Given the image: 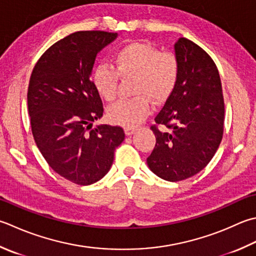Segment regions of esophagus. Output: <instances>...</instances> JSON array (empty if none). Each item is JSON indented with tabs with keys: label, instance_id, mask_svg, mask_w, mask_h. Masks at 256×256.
Here are the masks:
<instances>
[{
	"label": "esophagus",
	"instance_id": "obj_1",
	"mask_svg": "<svg viewBox=\"0 0 256 256\" xmlns=\"http://www.w3.org/2000/svg\"><path fill=\"white\" fill-rule=\"evenodd\" d=\"M124 131H125V134H126V135H132L135 131H136V128H135V126H128V125H126V126L124 128Z\"/></svg>",
	"mask_w": 256,
	"mask_h": 256
}]
</instances>
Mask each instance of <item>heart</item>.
Returning a JSON list of instances; mask_svg holds the SVG:
<instances>
[{
	"label": "heart",
	"instance_id": "obj_1",
	"mask_svg": "<svg viewBox=\"0 0 256 256\" xmlns=\"http://www.w3.org/2000/svg\"><path fill=\"white\" fill-rule=\"evenodd\" d=\"M180 72V61L174 53L161 52L150 43L133 42L115 52L113 66L98 64L93 71L92 81L105 101L114 102L118 95L120 78H134L133 94L136 96L123 100L108 112L112 122L132 126L150 113V100L160 103L173 93Z\"/></svg>",
	"mask_w": 256,
	"mask_h": 256
}]
</instances>
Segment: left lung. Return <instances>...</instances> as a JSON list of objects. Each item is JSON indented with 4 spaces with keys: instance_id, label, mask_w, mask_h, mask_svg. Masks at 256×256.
Instances as JSON below:
<instances>
[{
    "instance_id": "8db88e82",
    "label": "left lung",
    "mask_w": 256,
    "mask_h": 256,
    "mask_svg": "<svg viewBox=\"0 0 256 256\" xmlns=\"http://www.w3.org/2000/svg\"><path fill=\"white\" fill-rule=\"evenodd\" d=\"M174 48L181 72L154 118L151 128L156 143L146 158L151 171L170 182L202 171L218 151L224 131L222 84L212 58L185 38Z\"/></svg>"
}]
</instances>
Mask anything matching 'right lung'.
I'll list each match as a JSON object with an SVG mask.
<instances>
[{
	"label": "right lung",
	"mask_w": 256,
	"mask_h": 256,
	"mask_svg": "<svg viewBox=\"0 0 256 256\" xmlns=\"http://www.w3.org/2000/svg\"><path fill=\"white\" fill-rule=\"evenodd\" d=\"M105 31H78L50 46L35 64L28 88L34 141L62 178L90 185L106 174L124 141L121 126L103 124V103L90 80L96 54L116 38Z\"/></svg>",
	"instance_id": "1"
}]
</instances>
